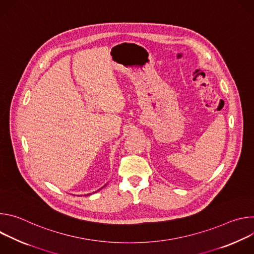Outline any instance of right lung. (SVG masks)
Returning a JSON list of instances; mask_svg holds the SVG:
<instances>
[{"label": "right lung", "instance_id": "right-lung-1", "mask_svg": "<svg viewBox=\"0 0 254 254\" xmlns=\"http://www.w3.org/2000/svg\"><path fill=\"white\" fill-rule=\"evenodd\" d=\"M104 186H106V184H105ZM102 188H103V187H102ZM102 188H101V189H102ZM99 190H100V189H99ZM99 190H97V191H99ZM97 191H96V192H97ZM88 195H90V194H87V195H85V196H88Z\"/></svg>", "mask_w": 254, "mask_h": 254}]
</instances>
